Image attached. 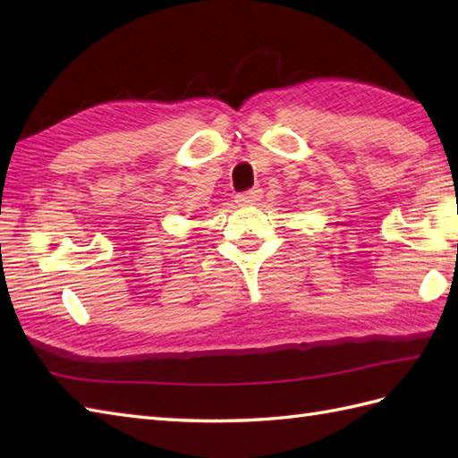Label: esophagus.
I'll list each match as a JSON object with an SVG mask.
<instances>
[{
    "mask_svg": "<svg viewBox=\"0 0 458 458\" xmlns=\"http://www.w3.org/2000/svg\"><path fill=\"white\" fill-rule=\"evenodd\" d=\"M261 200V191L254 189V191H248V192H242L236 197L238 207H254Z\"/></svg>",
    "mask_w": 458,
    "mask_h": 458,
    "instance_id": "34e87169",
    "label": "esophagus"
}]
</instances>
